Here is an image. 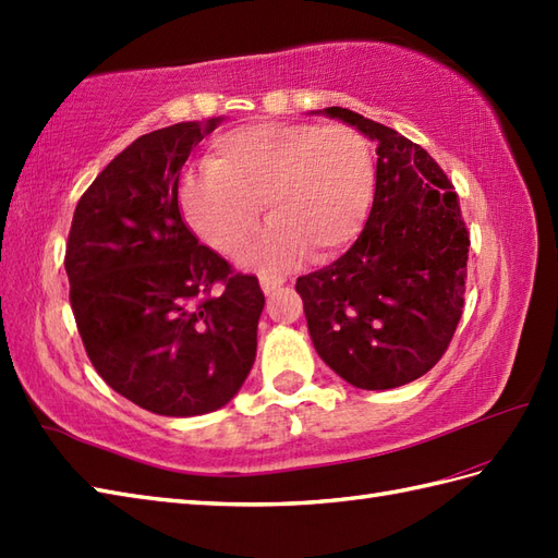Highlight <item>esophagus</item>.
Instances as JSON below:
<instances>
[{
    "label": "esophagus",
    "mask_w": 558,
    "mask_h": 558,
    "mask_svg": "<svg viewBox=\"0 0 558 558\" xmlns=\"http://www.w3.org/2000/svg\"><path fill=\"white\" fill-rule=\"evenodd\" d=\"M282 286H286V278L282 276H260V290H264L266 294L276 292Z\"/></svg>",
    "instance_id": "esophagus-1"
}]
</instances>
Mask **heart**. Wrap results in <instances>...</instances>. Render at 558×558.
<instances>
[{"label": "heart", "mask_w": 558, "mask_h": 558, "mask_svg": "<svg viewBox=\"0 0 558 558\" xmlns=\"http://www.w3.org/2000/svg\"><path fill=\"white\" fill-rule=\"evenodd\" d=\"M206 168L177 192L184 222L213 252L234 254L264 206L272 225L244 252L260 268H286L302 252L312 260L345 252L376 182L369 141L348 124H246L213 141Z\"/></svg>", "instance_id": "1"}]
</instances>
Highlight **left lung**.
I'll use <instances>...</instances> for the list:
<instances>
[{"mask_svg": "<svg viewBox=\"0 0 558 558\" xmlns=\"http://www.w3.org/2000/svg\"><path fill=\"white\" fill-rule=\"evenodd\" d=\"M326 114L376 141L374 204L357 242L294 290L330 369L364 390L405 386L453 340L470 232L453 182L420 144L348 108Z\"/></svg>", "mask_w": 558, "mask_h": 558, "instance_id": "8db88e82", "label": "left lung"}]
</instances>
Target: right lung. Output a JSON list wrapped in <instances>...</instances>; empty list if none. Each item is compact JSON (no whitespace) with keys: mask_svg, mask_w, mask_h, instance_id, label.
Returning a JSON list of instances; mask_svg holds the SVG:
<instances>
[{"mask_svg":"<svg viewBox=\"0 0 558 558\" xmlns=\"http://www.w3.org/2000/svg\"><path fill=\"white\" fill-rule=\"evenodd\" d=\"M206 126L138 136L78 198L64 268L90 364L138 408L192 417L222 408L256 360L258 278L186 228L180 170Z\"/></svg>","mask_w":558,"mask_h":558,"instance_id":"add662e5","label":"right lung"}]
</instances>
